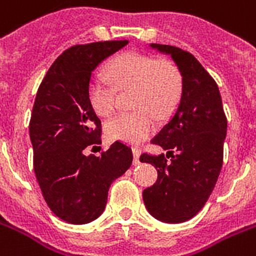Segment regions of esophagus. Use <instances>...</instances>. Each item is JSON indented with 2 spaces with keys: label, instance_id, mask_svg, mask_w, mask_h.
<instances>
[{
  "label": "esophagus",
  "instance_id": "esophagus-1",
  "mask_svg": "<svg viewBox=\"0 0 256 256\" xmlns=\"http://www.w3.org/2000/svg\"><path fill=\"white\" fill-rule=\"evenodd\" d=\"M132 154H134V166H138L139 156H140L142 151H140V148H138V147H134V148H132Z\"/></svg>",
  "mask_w": 256,
  "mask_h": 256
}]
</instances>
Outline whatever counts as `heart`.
Listing matches in <instances>:
<instances>
[{"label":"heart","mask_w":256,"mask_h":256,"mask_svg":"<svg viewBox=\"0 0 256 256\" xmlns=\"http://www.w3.org/2000/svg\"><path fill=\"white\" fill-rule=\"evenodd\" d=\"M108 74L120 90L135 89L132 113H121L105 124L112 140L140 143L155 132L158 117H166L175 109L182 96V81L178 68L166 60L128 52L117 56L108 66ZM88 98L98 116H109L116 108L117 90L102 78L90 81Z\"/></svg>","instance_id":"b5f03b06"}]
</instances>
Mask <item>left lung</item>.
I'll return each mask as SVG.
<instances>
[{
    "label": "left lung",
    "mask_w": 256,
    "mask_h": 256,
    "mask_svg": "<svg viewBox=\"0 0 256 256\" xmlns=\"http://www.w3.org/2000/svg\"><path fill=\"white\" fill-rule=\"evenodd\" d=\"M150 47L171 56L182 88L172 117L151 140L167 150V155L140 156L142 163L152 164L158 171L156 182L143 190V201L154 218L182 224L202 209L214 189L228 121L216 81L192 54L167 44L151 43Z\"/></svg>",
    "instance_id": "obj_1"
}]
</instances>
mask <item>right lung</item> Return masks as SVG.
Returning a JSON list of instances; mask_svg holds the SVG:
<instances>
[{"label":"right lung","instance_id":"obj_1","mask_svg":"<svg viewBox=\"0 0 256 256\" xmlns=\"http://www.w3.org/2000/svg\"><path fill=\"white\" fill-rule=\"evenodd\" d=\"M128 43L96 42L66 50L35 97L28 128L35 176L50 209L68 224L84 225L102 214L112 182L132 163V148L121 142L100 156L85 154L101 143V122L88 98L92 72Z\"/></svg>","mask_w":256,"mask_h":256}]
</instances>
